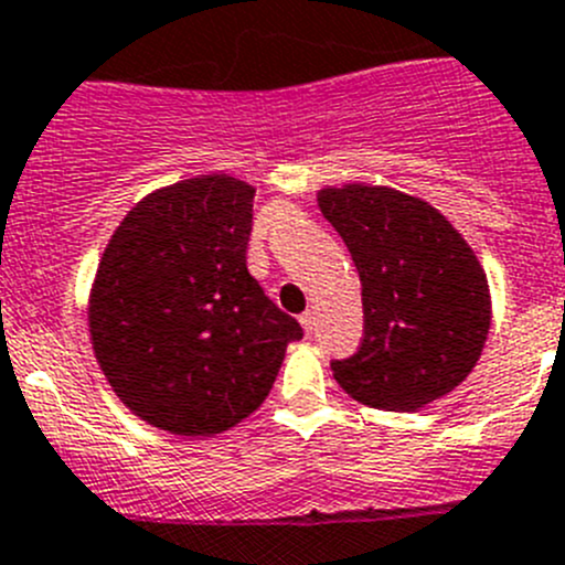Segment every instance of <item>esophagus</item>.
<instances>
[{
	"mask_svg": "<svg viewBox=\"0 0 565 565\" xmlns=\"http://www.w3.org/2000/svg\"><path fill=\"white\" fill-rule=\"evenodd\" d=\"M299 322H302V328H305V333H313V330H317V313H313V310H305L302 317H299Z\"/></svg>",
	"mask_w": 565,
	"mask_h": 565,
	"instance_id": "esophagus-1",
	"label": "esophagus"
}]
</instances>
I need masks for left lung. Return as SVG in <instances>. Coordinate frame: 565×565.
<instances>
[{"instance_id":"1","label":"left lung","mask_w":565,"mask_h":565,"mask_svg":"<svg viewBox=\"0 0 565 565\" xmlns=\"http://www.w3.org/2000/svg\"><path fill=\"white\" fill-rule=\"evenodd\" d=\"M319 210L350 248L364 299L361 347L330 361L341 390L384 412L448 395L490 330L488 277L473 248L431 204L392 188H328Z\"/></svg>"}]
</instances>
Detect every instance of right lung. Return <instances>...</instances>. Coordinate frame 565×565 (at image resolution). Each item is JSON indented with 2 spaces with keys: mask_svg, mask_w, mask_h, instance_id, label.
<instances>
[{
  "mask_svg": "<svg viewBox=\"0 0 565 565\" xmlns=\"http://www.w3.org/2000/svg\"><path fill=\"white\" fill-rule=\"evenodd\" d=\"M255 188L179 181L139 201L108 241L89 299L103 375L145 423L210 437L271 392L302 328L246 268Z\"/></svg>",
  "mask_w": 565,
  "mask_h": 565,
  "instance_id": "obj_1",
  "label": "right lung"
}]
</instances>
